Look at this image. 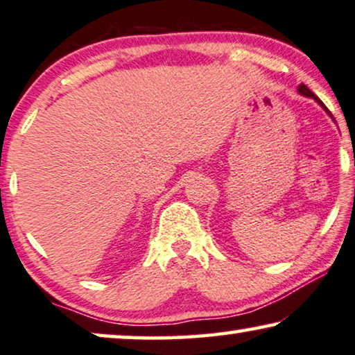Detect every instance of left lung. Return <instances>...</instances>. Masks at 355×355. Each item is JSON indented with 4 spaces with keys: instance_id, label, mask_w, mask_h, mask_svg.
I'll use <instances>...</instances> for the list:
<instances>
[{
    "instance_id": "1",
    "label": "left lung",
    "mask_w": 355,
    "mask_h": 355,
    "mask_svg": "<svg viewBox=\"0 0 355 355\" xmlns=\"http://www.w3.org/2000/svg\"><path fill=\"white\" fill-rule=\"evenodd\" d=\"M299 92H300V94H304V96H306V97H311V98H315V101H316V102H318L321 107H324V103H323V102H321V101H320V98H318V97H316V96H315V94H313V92H311V91H310V89L305 86V84H300V86H299ZM324 110H326V107H324ZM328 113H329V112H328ZM329 115H331V113H329Z\"/></svg>"
}]
</instances>
